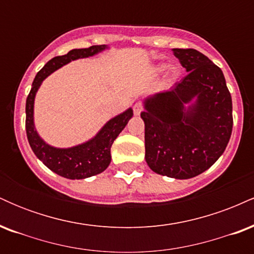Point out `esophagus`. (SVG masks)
Returning <instances> with one entry per match:
<instances>
[{"label":"esophagus","instance_id":"obj_1","mask_svg":"<svg viewBox=\"0 0 254 254\" xmlns=\"http://www.w3.org/2000/svg\"><path fill=\"white\" fill-rule=\"evenodd\" d=\"M142 110H143V107H142V105L139 104V103H137V104L133 105V113H135L136 116L141 115Z\"/></svg>","mask_w":254,"mask_h":254}]
</instances>
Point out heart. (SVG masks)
<instances>
[{
  "label": "heart",
  "instance_id": "b5f03b06",
  "mask_svg": "<svg viewBox=\"0 0 254 254\" xmlns=\"http://www.w3.org/2000/svg\"><path fill=\"white\" fill-rule=\"evenodd\" d=\"M166 69H167V65H165V64H161V65L157 66L156 70L157 71H164V70H166Z\"/></svg>",
  "mask_w": 254,
  "mask_h": 254
}]
</instances>
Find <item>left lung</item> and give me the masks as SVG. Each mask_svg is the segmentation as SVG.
I'll return each instance as SVG.
<instances>
[{"label":"left lung","instance_id":"8db88e82","mask_svg":"<svg viewBox=\"0 0 254 254\" xmlns=\"http://www.w3.org/2000/svg\"><path fill=\"white\" fill-rule=\"evenodd\" d=\"M173 54L189 74L171 90L144 99L145 161L157 174L190 179L226 149L232 97L222 70L208 57L194 49H173Z\"/></svg>","mask_w":254,"mask_h":254}]
</instances>
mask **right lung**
I'll use <instances>...</instances> for the list:
<instances>
[{
    "mask_svg": "<svg viewBox=\"0 0 254 254\" xmlns=\"http://www.w3.org/2000/svg\"><path fill=\"white\" fill-rule=\"evenodd\" d=\"M105 49H107L106 45H93L87 49H74L63 56L54 57L36 75L26 100V133L32 150L49 170L66 179H86L97 176L109 167L112 143L127 127L133 116V111L127 109L110 119L97 135L82 144L70 148H56L46 143L34 127V98L43 81L55 70L71 61L94 56Z\"/></svg>",
    "mask_w": 254,
    "mask_h": 254,
    "instance_id": "right-lung-1",
    "label": "right lung"
}]
</instances>
